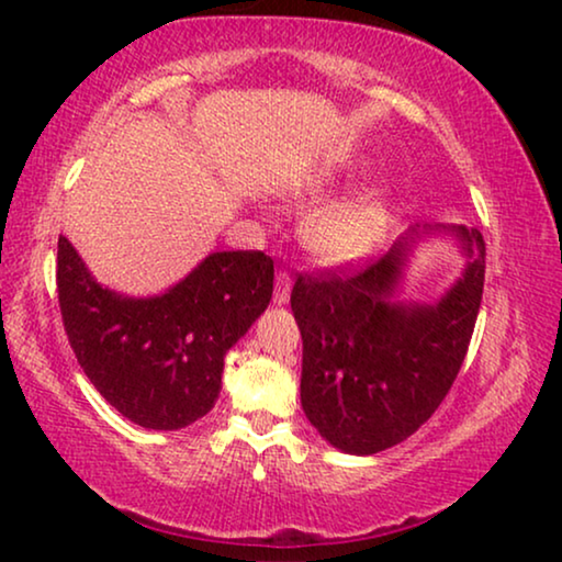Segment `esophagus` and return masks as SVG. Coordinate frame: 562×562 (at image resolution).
Instances as JSON below:
<instances>
[{"label": "esophagus", "mask_w": 562, "mask_h": 562, "mask_svg": "<svg viewBox=\"0 0 562 562\" xmlns=\"http://www.w3.org/2000/svg\"><path fill=\"white\" fill-rule=\"evenodd\" d=\"M289 296H291V276H289V271H279V273H276L273 302L276 304H286Z\"/></svg>", "instance_id": "esophagus-1"}]
</instances>
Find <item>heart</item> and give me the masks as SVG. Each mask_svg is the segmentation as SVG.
I'll use <instances>...</instances> for the list:
<instances>
[{
  "label": "heart",
  "instance_id": "b5f03b06",
  "mask_svg": "<svg viewBox=\"0 0 562 562\" xmlns=\"http://www.w3.org/2000/svg\"><path fill=\"white\" fill-rule=\"evenodd\" d=\"M386 210L375 194H358L333 204L314 220L312 245L333 263L366 258L381 243Z\"/></svg>",
  "mask_w": 562,
  "mask_h": 562
}]
</instances>
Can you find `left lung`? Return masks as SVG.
<instances>
[{
	"instance_id": "8db88e82",
	"label": "left lung",
	"mask_w": 562,
	"mask_h": 562,
	"mask_svg": "<svg viewBox=\"0 0 562 562\" xmlns=\"http://www.w3.org/2000/svg\"><path fill=\"white\" fill-rule=\"evenodd\" d=\"M452 233L468 266L435 306L391 302L417 229L375 263L299 273L291 312L304 342L302 406L337 450L394 448L432 417L458 379L481 310L486 248L479 229Z\"/></svg>"
}]
</instances>
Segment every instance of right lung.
I'll return each mask as SVG.
<instances>
[{
    "label": "right lung",
    "instance_id": "1",
    "mask_svg": "<svg viewBox=\"0 0 562 562\" xmlns=\"http://www.w3.org/2000/svg\"><path fill=\"white\" fill-rule=\"evenodd\" d=\"M58 304L76 360L99 394L145 429H181L217 402L225 356L273 294L263 250H222L150 299L99 286L58 237Z\"/></svg>",
    "mask_w": 562,
    "mask_h": 562
}]
</instances>
